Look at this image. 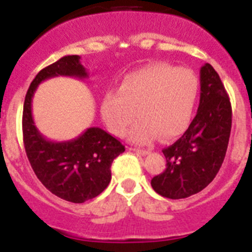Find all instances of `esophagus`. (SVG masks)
I'll list each match as a JSON object with an SVG mask.
<instances>
[{"label":"esophagus","mask_w":252,"mask_h":252,"mask_svg":"<svg viewBox=\"0 0 252 252\" xmlns=\"http://www.w3.org/2000/svg\"><path fill=\"white\" fill-rule=\"evenodd\" d=\"M130 150L135 151V153L140 154V155H144V157H145V155H149V154H150V150H146V149H136V148H130Z\"/></svg>","instance_id":"34e87169"}]
</instances>
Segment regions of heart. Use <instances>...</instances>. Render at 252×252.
Listing matches in <instances>:
<instances>
[{
	"mask_svg": "<svg viewBox=\"0 0 252 252\" xmlns=\"http://www.w3.org/2000/svg\"><path fill=\"white\" fill-rule=\"evenodd\" d=\"M199 92L197 75L186 68L153 64L127 74L120 90H108L102 97L101 115L108 130L131 141L148 144L158 135L173 139L188 127Z\"/></svg>",
	"mask_w": 252,
	"mask_h": 252,
	"instance_id": "1",
	"label": "heart"
}]
</instances>
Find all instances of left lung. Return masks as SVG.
<instances>
[{
	"mask_svg": "<svg viewBox=\"0 0 252 252\" xmlns=\"http://www.w3.org/2000/svg\"><path fill=\"white\" fill-rule=\"evenodd\" d=\"M232 125V108L221 78L211 64L201 68L197 115L179 140L162 154L166 169L151 179L158 194L182 199L208 186L223 162Z\"/></svg>",
	"mask_w": 252,
	"mask_h": 252,
	"instance_id": "obj_1",
	"label": "left lung"
}]
</instances>
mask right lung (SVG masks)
Listing matches in <instances>:
<instances>
[{
    "label": "right lung",
    "instance_id": "1",
    "mask_svg": "<svg viewBox=\"0 0 252 252\" xmlns=\"http://www.w3.org/2000/svg\"><path fill=\"white\" fill-rule=\"evenodd\" d=\"M78 55H66L41 69L31 82L22 112V135L26 155L37 179L57 197L83 203L101 194L111 182L112 161L125 151L119 140L99 127L87 128L74 140L55 142L39 132L31 113L37 86L49 78H87Z\"/></svg>",
    "mask_w": 252,
    "mask_h": 252
}]
</instances>
